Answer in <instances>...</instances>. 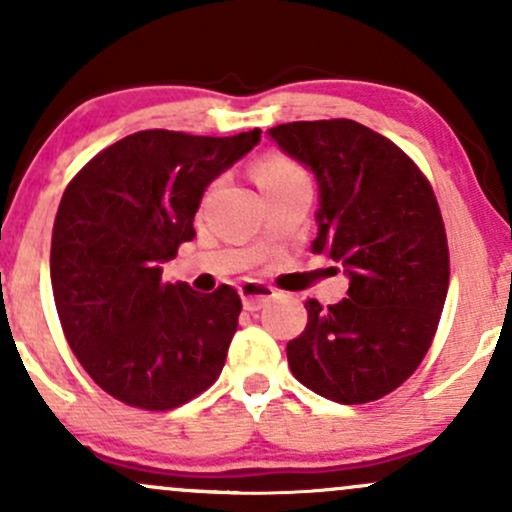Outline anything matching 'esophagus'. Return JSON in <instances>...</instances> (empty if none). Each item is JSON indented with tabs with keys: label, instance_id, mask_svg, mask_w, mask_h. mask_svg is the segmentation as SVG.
I'll return each mask as SVG.
<instances>
[{
	"label": "esophagus",
	"instance_id": "esophagus-1",
	"mask_svg": "<svg viewBox=\"0 0 512 512\" xmlns=\"http://www.w3.org/2000/svg\"><path fill=\"white\" fill-rule=\"evenodd\" d=\"M274 296L276 291L269 284H262V281H243L240 284V298H243V305L248 310H260Z\"/></svg>",
	"mask_w": 512,
	"mask_h": 512
}]
</instances>
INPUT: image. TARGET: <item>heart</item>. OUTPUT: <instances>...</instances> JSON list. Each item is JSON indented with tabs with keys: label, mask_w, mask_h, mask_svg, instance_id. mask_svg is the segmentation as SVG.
I'll return each mask as SVG.
<instances>
[{
	"label": "heart",
	"mask_w": 512,
	"mask_h": 512,
	"mask_svg": "<svg viewBox=\"0 0 512 512\" xmlns=\"http://www.w3.org/2000/svg\"><path fill=\"white\" fill-rule=\"evenodd\" d=\"M303 170L291 161V158L272 154L267 158H262L255 168V180L262 190H269V187H279L286 185V182H296L303 180Z\"/></svg>",
	"instance_id": "heart-1"
}]
</instances>
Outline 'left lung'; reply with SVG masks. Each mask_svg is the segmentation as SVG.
<instances>
[{
    "mask_svg": "<svg viewBox=\"0 0 512 512\" xmlns=\"http://www.w3.org/2000/svg\"><path fill=\"white\" fill-rule=\"evenodd\" d=\"M269 139L317 180L310 250L344 267L349 291L286 344L298 383L339 404L385 397L414 373L436 334L450 260L436 195L416 163L354 120L289 122Z\"/></svg>",
    "mask_w": 512,
    "mask_h": 512,
    "instance_id": "8db88e82",
    "label": "left lung"
}]
</instances>
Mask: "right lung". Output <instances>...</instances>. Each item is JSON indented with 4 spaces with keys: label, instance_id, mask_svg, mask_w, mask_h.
Masks as SVG:
<instances>
[{
    "label": "right lung",
    "instance_id": "add662e5",
    "mask_svg": "<svg viewBox=\"0 0 512 512\" xmlns=\"http://www.w3.org/2000/svg\"><path fill=\"white\" fill-rule=\"evenodd\" d=\"M260 134L144 129L91 158L64 190L50 250L57 315L86 373L129 407L175 409L221 375L238 291L170 284L161 267L195 238L207 187Z\"/></svg>",
    "mask_w": 512,
    "mask_h": 512
}]
</instances>
